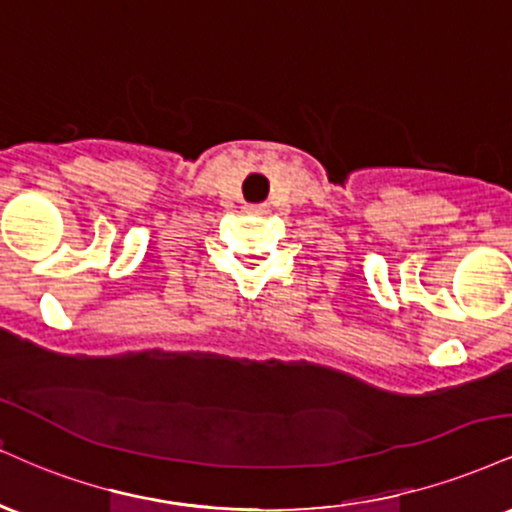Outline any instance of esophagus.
I'll return each instance as SVG.
<instances>
[{
  "label": "esophagus",
  "mask_w": 512,
  "mask_h": 512,
  "mask_svg": "<svg viewBox=\"0 0 512 512\" xmlns=\"http://www.w3.org/2000/svg\"><path fill=\"white\" fill-rule=\"evenodd\" d=\"M250 211H252V214H267L269 207H267V204H252Z\"/></svg>",
  "instance_id": "obj_1"
}]
</instances>
